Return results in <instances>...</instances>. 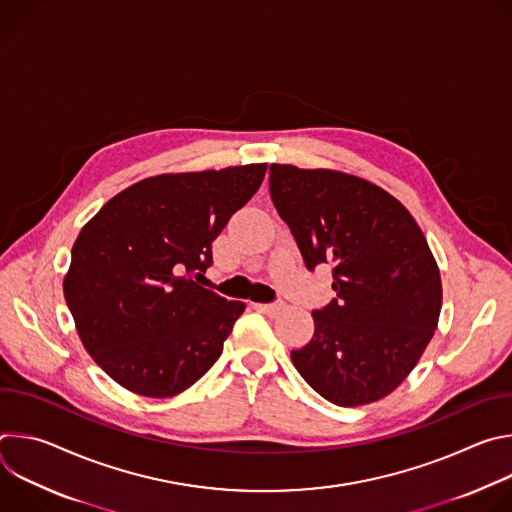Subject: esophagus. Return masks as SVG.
<instances>
[{"instance_id":"obj_1","label":"esophagus","mask_w":512,"mask_h":512,"mask_svg":"<svg viewBox=\"0 0 512 512\" xmlns=\"http://www.w3.org/2000/svg\"><path fill=\"white\" fill-rule=\"evenodd\" d=\"M255 308L263 314H269V316H277L281 310H283V304L281 302H273V304H255Z\"/></svg>"}]
</instances>
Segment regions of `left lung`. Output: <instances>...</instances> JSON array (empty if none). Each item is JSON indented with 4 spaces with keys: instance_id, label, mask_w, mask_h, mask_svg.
I'll return each mask as SVG.
<instances>
[{
    "instance_id": "1",
    "label": "left lung",
    "mask_w": 512,
    "mask_h": 512,
    "mask_svg": "<svg viewBox=\"0 0 512 512\" xmlns=\"http://www.w3.org/2000/svg\"><path fill=\"white\" fill-rule=\"evenodd\" d=\"M269 194L310 271L328 263L336 298L291 360L340 407L389 395L413 371L442 310L440 269L409 210L383 188L332 170L269 166Z\"/></svg>"
}]
</instances>
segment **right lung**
<instances>
[{
  "instance_id": "1",
  "label": "right lung",
  "mask_w": 512,
  "mask_h": 512,
  "mask_svg": "<svg viewBox=\"0 0 512 512\" xmlns=\"http://www.w3.org/2000/svg\"><path fill=\"white\" fill-rule=\"evenodd\" d=\"M267 166L162 174L113 196L72 245L66 306L99 367L143 397L194 385L245 310L198 283Z\"/></svg>"
}]
</instances>
